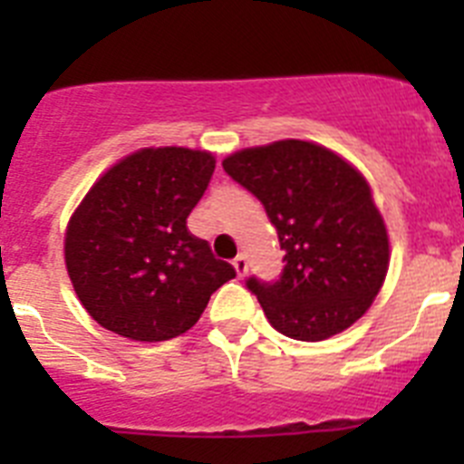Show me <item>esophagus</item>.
<instances>
[{"label":"esophagus","mask_w":464,"mask_h":464,"mask_svg":"<svg viewBox=\"0 0 464 464\" xmlns=\"http://www.w3.org/2000/svg\"><path fill=\"white\" fill-rule=\"evenodd\" d=\"M232 265H235V269L239 276H246V272H248V260H246V256H237Z\"/></svg>","instance_id":"34e87169"}]
</instances>
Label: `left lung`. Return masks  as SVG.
Wrapping results in <instances>:
<instances>
[{
    "label": "left lung",
    "mask_w": 464,
    "mask_h": 464,
    "mask_svg": "<svg viewBox=\"0 0 464 464\" xmlns=\"http://www.w3.org/2000/svg\"><path fill=\"white\" fill-rule=\"evenodd\" d=\"M223 169L260 199L285 251L278 281H246L274 330L323 342L362 318L391 262L364 176L325 146L299 139L232 153Z\"/></svg>",
    "instance_id": "obj_1"
}]
</instances>
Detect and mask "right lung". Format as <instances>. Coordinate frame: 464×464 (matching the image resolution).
<instances>
[{
	"label": "right lung",
	"mask_w": 464,
	"mask_h": 464,
	"mask_svg": "<svg viewBox=\"0 0 464 464\" xmlns=\"http://www.w3.org/2000/svg\"><path fill=\"white\" fill-rule=\"evenodd\" d=\"M213 169L207 150L141 149L90 188L67 225L64 262L102 327L134 342L174 339L237 276L186 225Z\"/></svg>",
	"instance_id": "obj_1"
}]
</instances>
